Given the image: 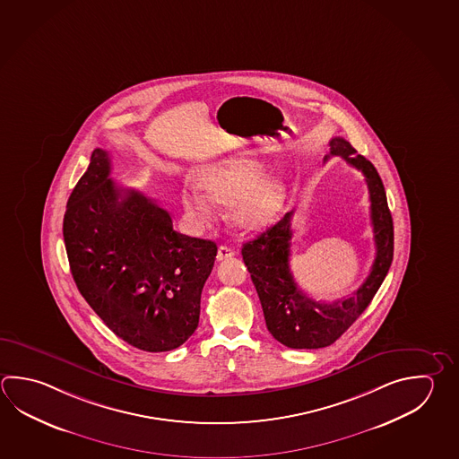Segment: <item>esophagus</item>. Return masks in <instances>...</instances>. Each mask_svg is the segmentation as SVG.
I'll return each instance as SVG.
<instances>
[{
  "instance_id": "1",
  "label": "esophagus",
  "mask_w": 459,
  "mask_h": 459,
  "mask_svg": "<svg viewBox=\"0 0 459 459\" xmlns=\"http://www.w3.org/2000/svg\"><path fill=\"white\" fill-rule=\"evenodd\" d=\"M235 251L232 248H229V247H225V245H221L219 248H217V261L227 260V258H232L234 256Z\"/></svg>"
}]
</instances>
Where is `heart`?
I'll list each match as a JSON object with an SVG mask.
<instances>
[{"instance_id": "b5f03b06", "label": "heart", "mask_w": 459, "mask_h": 459, "mask_svg": "<svg viewBox=\"0 0 459 459\" xmlns=\"http://www.w3.org/2000/svg\"><path fill=\"white\" fill-rule=\"evenodd\" d=\"M261 167L248 159H232L211 165L198 175V187L182 190L183 209L195 219L211 217L208 198L227 204L229 217L242 229H261L276 219L284 206L286 188L276 178H260Z\"/></svg>"}]
</instances>
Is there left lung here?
<instances>
[{
  "label": "left lung",
  "mask_w": 459,
  "mask_h": 459,
  "mask_svg": "<svg viewBox=\"0 0 459 459\" xmlns=\"http://www.w3.org/2000/svg\"><path fill=\"white\" fill-rule=\"evenodd\" d=\"M329 146L325 160L341 156L365 177L370 193L377 256L370 274L352 294L334 302H316L297 286L289 268L294 211L287 212L255 240L243 243V263L260 297L268 331L273 338L290 349H320L341 338L370 305L393 261V217L380 175L372 162L357 154L346 139L336 136L329 141Z\"/></svg>",
  "instance_id": "left-lung-1"
}]
</instances>
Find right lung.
Listing matches in <instances>:
<instances>
[{
	"instance_id": "right-lung-1",
	"label": "right lung",
	"mask_w": 459,
	"mask_h": 459,
	"mask_svg": "<svg viewBox=\"0 0 459 459\" xmlns=\"http://www.w3.org/2000/svg\"><path fill=\"white\" fill-rule=\"evenodd\" d=\"M97 147L71 193L63 237L79 292L118 338L146 352L182 346L198 328L216 243L173 230L154 199L110 178Z\"/></svg>"
}]
</instances>
